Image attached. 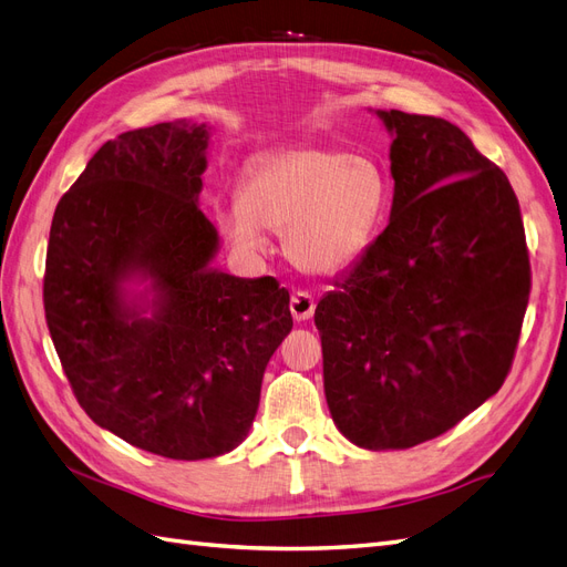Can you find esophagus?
Masks as SVG:
<instances>
[{
  "instance_id": "obj_1",
  "label": "esophagus",
  "mask_w": 567,
  "mask_h": 567,
  "mask_svg": "<svg viewBox=\"0 0 567 567\" xmlns=\"http://www.w3.org/2000/svg\"><path fill=\"white\" fill-rule=\"evenodd\" d=\"M315 298L307 290H296L293 298H290V315H293L296 321H307L315 315Z\"/></svg>"
}]
</instances>
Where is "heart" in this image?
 Returning <instances> with one entry per match:
<instances>
[{"label": "heart", "mask_w": 567, "mask_h": 567, "mask_svg": "<svg viewBox=\"0 0 567 567\" xmlns=\"http://www.w3.org/2000/svg\"><path fill=\"white\" fill-rule=\"evenodd\" d=\"M388 210L390 179L379 161L307 144L252 161L238 200L217 210V227L241 255L269 250L265 228L284 234L288 260L326 277L352 267L371 248Z\"/></svg>", "instance_id": "b5f03b06"}]
</instances>
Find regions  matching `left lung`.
<instances>
[{"label": "left lung", "mask_w": 567, "mask_h": 567, "mask_svg": "<svg viewBox=\"0 0 567 567\" xmlns=\"http://www.w3.org/2000/svg\"><path fill=\"white\" fill-rule=\"evenodd\" d=\"M390 134L385 231L315 312L338 431L371 452L447 433L504 385L529 298L518 198L456 125L373 111Z\"/></svg>", "instance_id": "left-lung-1"}]
</instances>
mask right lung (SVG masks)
<instances>
[{
    "instance_id": "add662e5",
    "label": "right lung",
    "mask_w": 567,
    "mask_h": 567,
    "mask_svg": "<svg viewBox=\"0 0 567 567\" xmlns=\"http://www.w3.org/2000/svg\"><path fill=\"white\" fill-rule=\"evenodd\" d=\"M213 127L173 120L101 146L54 213L47 326L80 406L151 454L236 450L293 329L277 279L213 267L198 196Z\"/></svg>"
}]
</instances>
